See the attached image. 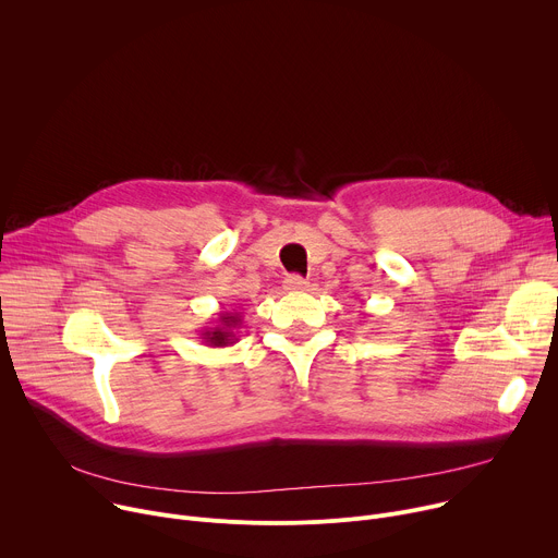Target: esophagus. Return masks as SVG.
Listing matches in <instances>:
<instances>
[{"label": "esophagus", "instance_id": "esophagus-1", "mask_svg": "<svg viewBox=\"0 0 558 558\" xmlns=\"http://www.w3.org/2000/svg\"><path fill=\"white\" fill-rule=\"evenodd\" d=\"M306 287H308V282L304 278H300V276H289L284 280V289L287 291H304Z\"/></svg>", "mask_w": 558, "mask_h": 558}]
</instances>
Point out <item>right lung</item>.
Segmentation results:
<instances>
[{"label":"right lung","instance_id":"add662e5","mask_svg":"<svg viewBox=\"0 0 558 558\" xmlns=\"http://www.w3.org/2000/svg\"><path fill=\"white\" fill-rule=\"evenodd\" d=\"M243 323L241 313L235 311H220L214 327H203L201 331V340L203 344L211 347V349H222V347H229L233 344L238 338H235V329L238 325Z\"/></svg>","mask_w":558,"mask_h":558}]
</instances>
